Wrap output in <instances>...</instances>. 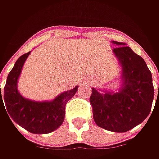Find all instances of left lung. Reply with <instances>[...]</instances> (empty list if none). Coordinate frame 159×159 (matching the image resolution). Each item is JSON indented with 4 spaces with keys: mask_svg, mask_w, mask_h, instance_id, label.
<instances>
[{
    "mask_svg": "<svg viewBox=\"0 0 159 159\" xmlns=\"http://www.w3.org/2000/svg\"><path fill=\"white\" fill-rule=\"evenodd\" d=\"M112 52L121 67V86L118 92L92 89L90 103L95 124L108 131L124 133L143 123L154 99L152 75L142 57L125 43Z\"/></svg>",
    "mask_w": 159,
    "mask_h": 159,
    "instance_id": "obj_1",
    "label": "left lung"
}]
</instances>
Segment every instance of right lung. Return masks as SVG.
I'll return each instance as SVG.
<instances>
[{
	"label": "right lung",
	"mask_w": 159,
	"mask_h": 159,
	"mask_svg": "<svg viewBox=\"0 0 159 159\" xmlns=\"http://www.w3.org/2000/svg\"><path fill=\"white\" fill-rule=\"evenodd\" d=\"M30 53L31 51L24 54L16 60L8 75L3 95L0 88V106L1 104L4 106L5 103V111L7 110L6 112L9 119L11 118L28 132L39 134H48L57 130L63 124L65 105L76 94L79 87L77 86L74 89L63 92L52 101L36 102L22 96L17 89V81L23 65Z\"/></svg>",
	"instance_id": "1"
}]
</instances>
